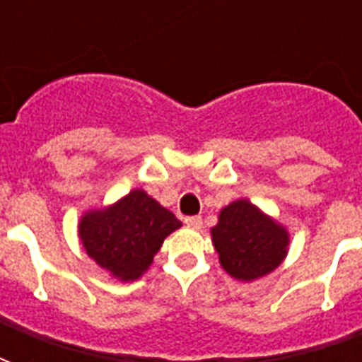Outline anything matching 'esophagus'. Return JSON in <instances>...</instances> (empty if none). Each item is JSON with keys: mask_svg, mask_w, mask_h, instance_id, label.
<instances>
[{"mask_svg": "<svg viewBox=\"0 0 362 362\" xmlns=\"http://www.w3.org/2000/svg\"><path fill=\"white\" fill-rule=\"evenodd\" d=\"M187 227H192V229H201L203 227V220H201V216H187L186 220H184Z\"/></svg>", "mask_w": 362, "mask_h": 362, "instance_id": "esophagus-1", "label": "esophagus"}]
</instances>
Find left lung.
<instances>
[{
    "label": "left lung",
    "instance_id": "1",
    "mask_svg": "<svg viewBox=\"0 0 362 362\" xmlns=\"http://www.w3.org/2000/svg\"><path fill=\"white\" fill-rule=\"evenodd\" d=\"M220 264L235 280L253 281L270 274L286 259L289 233L252 204L238 199L221 209L212 227Z\"/></svg>",
    "mask_w": 362,
    "mask_h": 362
}]
</instances>
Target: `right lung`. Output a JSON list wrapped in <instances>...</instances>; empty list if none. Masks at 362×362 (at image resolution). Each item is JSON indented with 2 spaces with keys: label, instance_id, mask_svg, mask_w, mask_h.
I'll return each instance as SVG.
<instances>
[{
  "label": "right lung",
  "instance_id": "1",
  "mask_svg": "<svg viewBox=\"0 0 362 362\" xmlns=\"http://www.w3.org/2000/svg\"><path fill=\"white\" fill-rule=\"evenodd\" d=\"M182 227L176 216L142 189L118 203L88 210L78 223L82 246L95 263L120 281L141 278L163 240Z\"/></svg>",
  "mask_w": 362,
  "mask_h": 362
}]
</instances>
